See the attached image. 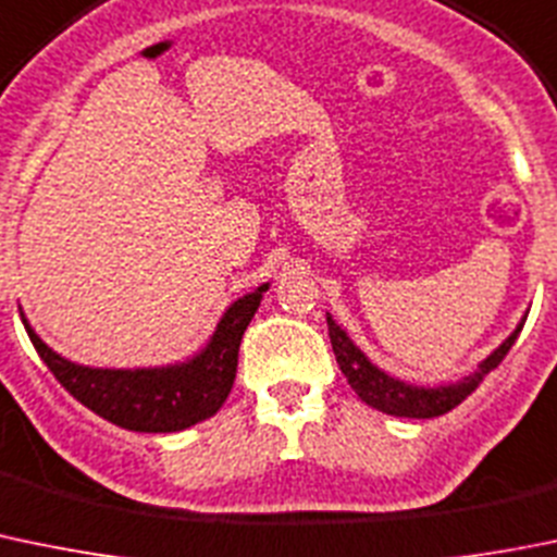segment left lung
<instances>
[{"label": "left lung", "mask_w": 557, "mask_h": 557, "mask_svg": "<svg viewBox=\"0 0 557 557\" xmlns=\"http://www.w3.org/2000/svg\"><path fill=\"white\" fill-rule=\"evenodd\" d=\"M525 318L517 323L515 332H511L487 359L479 361V367L471 375L460 377V381L455 383H438V386H416V383L399 381V377L388 375L386 370L372 364L370 356L348 337V332L334 321L332 312H326L332 350L334 356H337L339 370L348 377L350 388L359 394L361 403L372 405V408L381 410V413L403 416V419H435V416H444L449 413L451 408H457L468 394L476 392V386L484 381V375H490V372L504 361V356L509 354L515 339L520 337Z\"/></svg>", "instance_id": "obj_1"}]
</instances>
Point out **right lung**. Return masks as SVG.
<instances>
[{
	"mask_svg": "<svg viewBox=\"0 0 557 557\" xmlns=\"http://www.w3.org/2000/svg\"><path fill=\"white\" fill-rule=\"evenodd\" d=\"M269 283L231 301L198 354L163 367H86L48 348L21 312L32 345L59 383L97 416L133 433H180L218 413L239 364L242 334L261 307Z\"/></svg>",
	"mask_w": 557,
	"mask_h": 557,
	"instance_id": "add662e5",
	"label": "right lung"
}]
</instances>
